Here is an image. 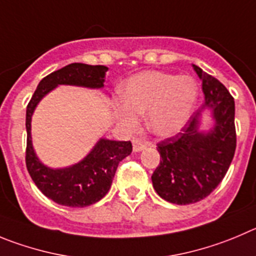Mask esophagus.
Returning a JSON list of instances; mask_svg holds the SVG:
<instances>
[{
    "mask_svg": "<svg viewBox=\"0 0 256 256\" xmlns=\"http://www.w3.org/2000/svg\"><path fill=\"white\" fill-rule=\"evenodd\" d=\"M132 146H134V152H140V150L145 149L146 148V142H142V140L135 139L132 142Z\"/></svg>",
    "mask_w": 256,
    "mask_h": 256,
    "instance_id": "34e87169",
    "label": "esophagus"
}]
</instances>
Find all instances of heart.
I'll return each instance as SVG.
<instances>
[{
	"mask_svg": "<svg viewBox=\"0 0 256 256\" xmlns=\"http://www.w3.org/2000/svg\"><path fill=\"white\" fill-rule=\"evenodd\" d=\"M198 98V86L193 78L163 72H142L126 82L121 90L124 108L118 117L134 128L138 114L148 112L146 124L152 134L169 138L188 122Z\"/></svg>",
	"mask_w": 256,
	"mask_h": 256,
	"instance_id": "b5f03b06",
	"label": "heart"
}]
</instances>
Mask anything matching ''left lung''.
I'll list each match as a JSON object with an SVG mask.
<instances>
[{
	"mask_svg": "<svg viewBox=\"0 0 256 256\" xmlns=\"http://www.w3.org/2000/svg\"><path fill=\"white\" fill-rule=\"evenodd\" d=\"M193 68L202 80L204 108L211 107L216 125L208 134L198 132V111L180 132L156 144L160 163L152 176V186L176 204H196L211 194L228 173L236 149L234 97L218 80Z\"/></svg>",
	"mask_w": 256,
	"mask_h": 256,
	"instance_id": "left-lung-1",
	"label": "left lung"
}]
</instances>
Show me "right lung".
<instances>
[{"label":"right lung","instance_id":"right-lung-1","mask_svg":"<svg viewBox=\"0 0 256 256\" xmlns=\"http://www.w3.org/2000/svg\"><path fill=\"white\" fill-rule=\"evenodd\" d=\"M104 66L72 63L48 74L40 80L26 107V168L36 187L56 204L68 207H86L98 202L112 184L116 169L132 152L131 142L101 139L92 152L76 166L66 169H50L39 162L31 144V116L40 100L58 84L104 87Z\"/></svg>","mask_w":256,"mask_h":256}]
</instances>
